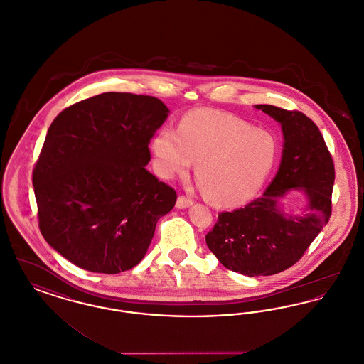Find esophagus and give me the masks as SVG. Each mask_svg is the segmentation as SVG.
Returning <instances> with one entry per match:
<instances>
[{"label":"esophagus","instance_id":"esophagus-1","mask_svg":"<svg viewBox=\"0 0 364 364\" xmlns=\"http://www.w3.org/2000/svg\"><path fill=\"white\" fill-rule=\"evenodd\" d=\"M191 205H192V199H190V198H187V196H184V195H180V196L177 198L176 208H190Z\"/></svg>","mask_w":364,"mask_h":364}]
</instances>
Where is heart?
<instances>
[{"instance_id":"heart-1","label":"heart","mask_w":364,"mask_h":364,"mask_svg":"<svg viewBox=\"0 0 364 364\" xmlns=\"http://www.w3.org/2000/svg\"><path fill=\"white\" fill-rule=\"evenodd\" d=\"M151 150L156 173L173 178L195 173L215 205L235 208L251 200L277 164V139L240 119L213 113H192L177 131L164 128Z\"/></svg>"}]
</instances>
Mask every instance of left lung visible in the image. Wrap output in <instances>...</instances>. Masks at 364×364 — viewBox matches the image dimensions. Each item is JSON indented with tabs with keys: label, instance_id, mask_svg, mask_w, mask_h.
I'll use <instances>...</instances> for the list:
<instances>
[{
	"label": "left lung",
	"instance_id": "8db88e82",
	"mask_svg": "<svg viewBox=\"0 0 364 364\" xmlns=\"http://www.w3.org/2000/svg\"><path fill=\"white\" fill-rule=\"evenodd\" d=\"M255 109L279 122L284 136L277 174L263 195L235 211L220 213L206 235L208 250L226 269L248 277L272 276L303 257L331 214L334 164L318 127L301 112L273 105ZM305 195L300 213H287L283 198Z\"/></svg>",
	"mask_w": 364,
	"mask_h": 364
}]
</instances>
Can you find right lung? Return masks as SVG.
Returning a JSON list of instances; mask_svg holds the SVG:
<instances>
[{"mask_svg":"<svg viewBox=\"0 0 364 364\" xmlns=\"http://www.w3.org/2000/svg\"><path fill=\"white\" fill-rule=\"evenodd\" d=\"M169 109L161 100L104 92L52 122L33 173L39 229L73 264L105 274L136 266L177 195L146 166Z\"/></svg>","mask_w":364,"mask_h":364,"instance_id":"1","label":"right lung"}]
</instances>
